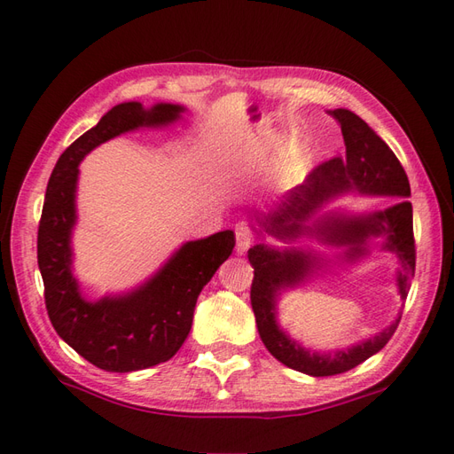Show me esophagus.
Here are the masks:
<instances>
[{
	"instance_id": "esophagus-1",
	"label": "esophagus",
	"mask_w": 454,
	"mask_h": 454,
	"mask_svg": "<svg viewBox=\"0 0 454 454\" xmlns=\"http://www.w3.org/2000/svg\"><path fill=\"white\" fill-rule=\"evenodd\" d=\"M254 228L247 222H238L236 224V252L246 254L254 242Z\"/></svg>"
}]
</instances>
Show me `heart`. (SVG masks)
Listing matches in <instances>:
<instances>
[{"label":"heart","mask_w":454,"mask_h":454,"mask_svg":"<svg viewBox=\"0 0 454 454\" xmlns=\"http://www.w3.org/2000/svg\"><path fill=\"white\" fill-rule=\"evenodd\" d=\"M286 168H291V166H286Z\"/></svg>","instance_id":"obj_1"}]
</instances>
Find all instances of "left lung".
<instances>
[{
  "instance_id": "obj_1",
  "label": "left lung",
  "mask_w": 454,
  "mask_h": 454,
  "mask_svg": "<svg viewBox=\"0 0 454 454\" xmlns=\"http://www.w3.org/2000/svg\"><path fill=\"white\" fill-rule=\"evenodd\" d=\"M330 114L341 124L345 158H333L316 166L301 185L288 191L277 208L267 215H254L257 228L262 230L259 234L273 236L283 242H294L301 236L317 238L327 246L343 247L347 262L366 255V242L384 238L382 249L396 254L400 259L402 267L396 275V285L402 301H406L411 277L416 273V239L410 200L403 199L387 210L361 216L327 215L314 218L324 202L347 191H359L364 195L410 197L408 176L388 144L353 111L335 109ZM247 259L254 267L252 308L259 337L267 351L288 369L310 376H332L351 371L379 353L396 332L400 317L379 335L343 351L317 353L304 349L278 327L275 306L278 293L302 283L317 267V259L304 249H277L265 244L249 247Z\"/></svg>"
}]
</instances>
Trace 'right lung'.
Listing matches in <instances>:
<instances>
[{"label": "right lung", "instance_id": "add662e5", "mask_svg": "<svg viewBox=\"0 0 454 454\" xmlns=\"http://www.w3.org/2000/svg\"><path fill=\"white\" fill-rule=\"evenodd\" d=\"M181 111V105L171 103L152 109L137 101L117 105L66 148L48 179L36 238L48 317L74 351L103 371L132 372L169 361L191 332L202 286L236 246L232 230L187 242L137 291L98 302L85 301L72 273L75 187L85 153L122 132L169 124Z\"/></svg>", "mask_w": 454, "mask_h": 454}]
</instances>
